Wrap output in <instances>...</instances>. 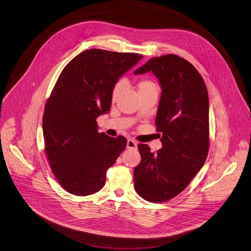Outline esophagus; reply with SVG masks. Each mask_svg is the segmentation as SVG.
<instances>
[{
    "instance_id": "esophagus-1",
    "label": "esophagus",
    "mask_w": 251,
    "mask_h": 251,
    "mask_svg": "<svg viewBox=\"0 0 251 251\" xmlns=\"http://www.w3.org/2000/svg\"><path fill=\"white\" fill-rule=\"evenodd\" d=\"M136 147H137V144L135 140L132 138H129L127 141V148L128 149H136Z\"/></svg>"
}]
</instances>
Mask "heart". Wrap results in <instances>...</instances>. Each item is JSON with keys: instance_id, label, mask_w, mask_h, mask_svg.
<instances>
[{"instance_id": "obj_1", "label": "heart", "mask_w": 251, "mask_h": 251, "mask_svg": "<svg viewBox=\"0 0 251 251\" xmlns=\"http://www.w3.org/2000/svg\"><path fill=\"white\" fill-rule=\"evenodd\" d=\"M123 89H124V82L123 81L116 82V85L114 86L113 91H112V100L113 101H116V99L119 97ZM137 90H138V93H144V92L157 90V87L153 80H151L149 78H143L138 82Z\"/></svg>"}]
</instances>
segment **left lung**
<instances>
[{"label": "left lung", "mask_w": 251, "mask_h": 251, "mask_svg": "<svg viewBox=\"0 0 251 251\" xmlns=\"http://www.w3.org/2000/svg\"><path fill=\"white\" fill-rule=\"evenodd\" d=\"M152 72L161 86L155 126L162 148L138 144L136 193L163 202L182 192L204 164L209 150V101L205 83L191 63L175 54L149 59L135 75Z\"/></svg>", "instance_id": "left-lung-1"}]
</instances>
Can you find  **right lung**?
<instances>
[{
  "label": "right lung",
  "mask_w": 251,
  "mask_h": 251,
  "mask_svg": "<svg viewBox=\"0 0 251 251\" xmlns=\"http://www.w3.org/2000/svg\"><path fill=\"white\" fill-rule=\"evenodd\" d=\"M142 57L92 49L70 61L59 75L45 105L43 135L50 168L67 192H98L107 170L126 148L123 135L98 132L97 118L110 111L118 78Z\"/></svg>",
  "instance_id": "add662e5"
}]
</instances>
